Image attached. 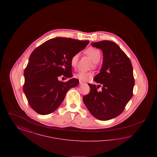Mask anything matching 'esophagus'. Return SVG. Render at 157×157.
<instances>
[{
  "label": "esophagus",
  "mask_w": 157,
  "mask_h": 157,
  "mask_svg": "<svg viewBox=\"0 0 157 157\" xmlns=\"http://www.w3.org/2000/svg\"><path fill=\"white\" fill-rule=\"evenodd\" d=\"M83 83H84V82L81 81H79V84H80V85H83Z\"/></svg>",
  "instance_id": "34e87169"
}]
</instances>
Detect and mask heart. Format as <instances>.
<instances>
[{"label": "heart", "mask_w": 157, "mask_h": 157, "mask_svg": "<svg viewBox=\"0 0 157 157\" xmlns=\"http://www.w3.org/2000/svg\"><path fill=\"white\" fill-rule=\"evenodd\" d=\"M85 53L90 56V58L94 63H97L101 59V53L100 52V51L97 48L90 47L85 51ZM79 53H76L72 56L71 59V65L72 66V67H76L78 58H79ZM93 76H94L93 73L90 72L79 71L75 74V77L79 79L80 81H86L92 79Z\"/></svg>", "instance_id": "heart-1"}]
</instances>
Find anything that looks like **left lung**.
<instances>
[{
	"label": "left lung",
	"instance_id": "obj_1",
	"mask_svg": "<svg viewBox=\"0 0 157 157\" xmlns=\"http://www.w3.org/2000/svg\"><path fill=\"white\" fill-rule=\"evenodd\" d=\"M91 45L102 51L103 65L94 79L99 85L88 83L90 93L83 97V101L95 118L111 120L124 111L133 96L132 65L127 55L112 41L101 40ZM99 86L101 91L97 90Z\"/></svg>",
	"mask_w": 157,
	"mask_h": 157
}]
</instances>
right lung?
<instances>
[{
    "label": "right lung",
    "instance_id": "add662e5",
    "mask_svg": "<svg viewBox=\"0 0 157 157\" xmlns=\"http://www.w3.org/2000/svg\"><path fill=\"white\" fill-rule=\"evenodd\" d=\"M89 40L56 37L39 46L30 55L24 71L23 90L30 107L40 115L54 112L63 102L68 90L76 87L79 80L58 81L63 75L72 77L71 59L83 50Z\"/></svg>",
    "mask_w": 157,
    "mask_h": 157
}]
</instances>
